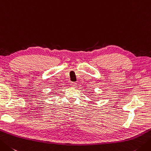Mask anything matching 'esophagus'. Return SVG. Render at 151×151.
<instances>
[{"instance_id": "34e87169", "label": "esophagus", "mask_w": 151, "mask_h": 151, "mask_svg": "<svg viewBox=\"0 0 151 151\" xmlns=\"http://www.w3.org/2000/svg\"><path fill=\"white\" fill-rule=\"evenodd\" d=\"M70 86H71L72 87H75L76 86V82H71V83H70Z\"/></svg>"}]
</instances>
